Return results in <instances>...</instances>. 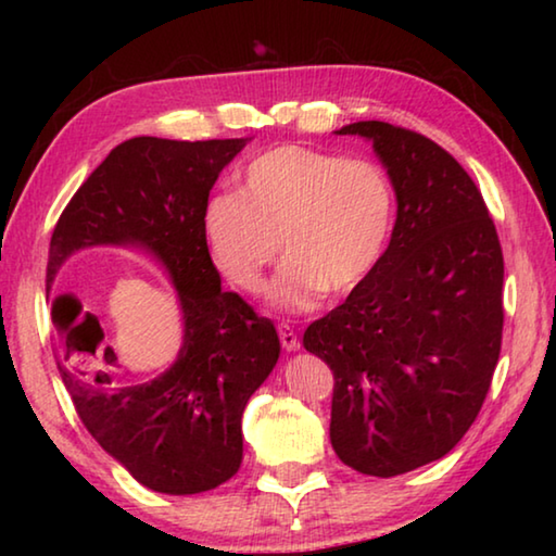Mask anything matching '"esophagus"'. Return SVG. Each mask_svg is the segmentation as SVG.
Masks as SVG:
<instances>
[{
	"label": "esophagus",
	"mask_w": 556,
	"mask_h": 556,
	"mask_svg": "<svg viewBox=\"0 0 556 556\" xmlns=\"http://www.w3.org/2000/svg\"><path fill=\"white\" fill-rule=\"evenodd\" d=\"M279 341H281V345L287 348V351H299V348H301L299 338L294 333V328H291L289 324H281L279 326Z\"/></svg>",
	"instance_id": "34e87169"
}]
</instances>
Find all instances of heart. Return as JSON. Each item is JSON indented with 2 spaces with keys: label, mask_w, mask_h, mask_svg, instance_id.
<instances>
[{
  "label": "heart",
  "mask_w": 556,
  "mask_h": 556,
  "mask_svg": "<svg viewBox=\"0 0 556 556\" xmlns=\"http://www.w3.org/2000/svg\"><path fill=\"white\" fill-rule=\"evenodd\" d=\"M397 215L388 172L370 159L312 147H277L248 164L242 188H223L203 208L213 265L242 291H257L281 250L267 304L314 308L331 287L353 289L378 267Z\"/></svg>",
  "instance_id": "heart-1"
}]
</instances>
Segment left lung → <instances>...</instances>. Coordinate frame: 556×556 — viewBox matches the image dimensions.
<instances>
[{"instance_id": "8db88e82", "label": "left lung", "mask_w": 556, "mask_h": 556, "mask_svg": "<svg viewBox=\"0 0 556 556\" xmlns=\"http://www.w3.org/2000/svg\"><path fill=\"white\" fill-rule=\"evenodd\" d=\"M336 135L370 139L397 220L378 267L306 328L304 348L333 370L338 458L392 478L446 456L483 407L503 341V250L446 149L378 119Z\"/></svg>"}]
</instances>
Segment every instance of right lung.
Here are the masks:
<instances>
[{
	"instance_id": "obj_1",
	"label": "right lung",
	"mask_w": 556,
	"mask_h": 556,
	"mask_svg": "<svg viewBox=\"0 0 556 556\" xmlns=\"http://www.w3.org/2000/svg\"><path fill=\"white\" fill-rule=\"evenodd\" d=\"M244 144L248 139H127L75 191L51 238L49 289L73 252L98 244L149 252L176 289L181 351L172 368L139 384H119L98 365H73L59 326V304L73 296H49L59 370L75 412L92 439L156 493L213 491L238 473L244 404L279 357L275 324L220 289L203 238L211 188ZM100 361H115L112 348Z\"/></svg>"
}]
</instances>
